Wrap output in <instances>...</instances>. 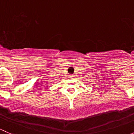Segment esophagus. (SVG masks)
<instances>
[{"label":"esophagus","instance_id":"1","mask_svg":"<svg viewBox=\"0 0 134 134\" xmlns=\"http://www.w3.org/2000/svg\"><path fill=\"white\" fill-rule=\"evenodd\" d=\"M70 77H71H71H72V75H70Z\"/></svg>","mask_w":134,"mask_h":134}]
</instances>
